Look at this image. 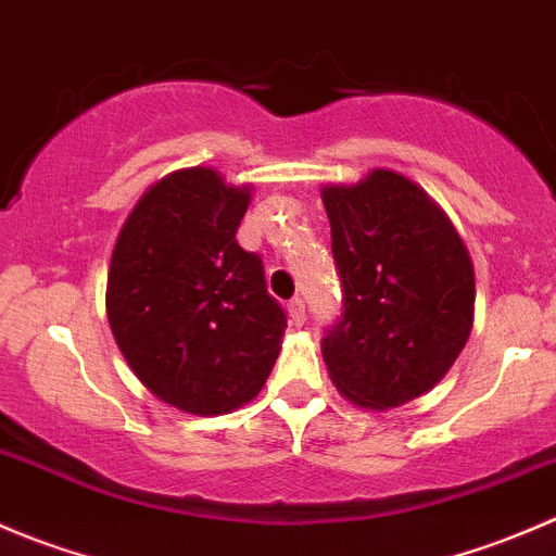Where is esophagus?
I'll use <instances>...</instances> for the list:
<instances>
[{
	"instance_id": "34e87169",
	"label": "esophagus",
	"mask_w": 556,
	"mask_h": 556,
	"mask_svg": "<svg viewBox=\"0 0 556 556\" xmlns=\"http://www.w3.org/2000/svg\"><path fill=\"white\" fill-rule=\"evenodd\" d=\"M288 312H290V319H293L295 325H304V319H306V304L301 299H293L288 304Z\"/></svg>"
}]
</instances>
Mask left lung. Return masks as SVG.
<instances>
[{
	"mask_svg": "<svg viewBox=\"0 0 556 556\" xmlns=\"http://www.w3.org/2000/svg\"><path fill=\"white\" fill-rule=\"evenodd\" d=\"M339 323L323 357L336 390L384 412L433 390L473 328V263L446 212L403 174L325 185Z\"/></svg>",
	"mask_w": 556,
	"mask_h": 556,
	"instance_id": "8db88e82",
	"label": "left lung"
}]
</instances>
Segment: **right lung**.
I'll return each instance as SVG.
<instances>
[{
    "mask_svg": "<svg viewBox=\"0 0 556 556\" xmlns=\"http://www.w3.org/2000/svg\"><path fill=\"white\" fill-rule=\"evenodd\" d=\"M250 185L193 166L153 185L117 233L106 317L123 357L179 412L215 417L261 392L288 317L237 242Z\"/></svg>",
    "mask_w": 556,
    "mask_h": 556,
    "instance_id": "add662e5",
    "label": "right lung"
}]
</instances>
